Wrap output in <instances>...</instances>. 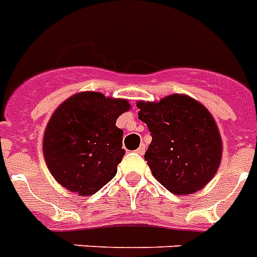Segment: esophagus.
<instances>
[{"instance_id":"34e87169","label":"esophagus","mask_w":257,"mask_h":257,"mask_svg":"<svg viewBox=\"0 0 257 257\" xmlns=\"http://www.w3.org/2000/svg\"><path fill=\"white\" fill-rule=\"evenodd\" d=\"M145 148H147V147H145L144 144H141V145L137 148V150H136V152H137L139 154H144V153H145Z\"/></svg>"}]
</instances>
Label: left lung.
<instances>
[{
  "instance_id": "1",
  "label": "left lung",
  "mask_w": 257,
  "mask_h": 257,
  "mask_svg": "<svg viewBox=\"0 0 257 257\" xmlns=\"http://www.w3.org/2000/svg\"><path fill=\"white\" fill-rule=\"evenodd\" d=\"M137 107L152 136L145 161L158 182L177 195L206 186L222 158V140L210 112L186 95L140 101Z\"/></svg>"
}]
</instances>
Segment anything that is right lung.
Here are the masks:
<instances>
[{
    "instance_id": "add662e5",
    "label": "right lung",
    "mask_w": 257,
    "mask_h": 257,
    "mask_svg": "<svg viewBox=\"0 0 257 257\" xmlns=\"http://www.w3.org/2000/svg\"><path fill=\"white\" fill-rule=\"evenodd\" d=\"M129 107L99 92L76 93L60 104L46 128L43 153L62 186L91 195L116 176L125 154L116 120Z\"/></svg>"
}]
</instances>
